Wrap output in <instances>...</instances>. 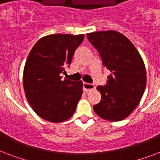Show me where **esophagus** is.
<instances>
[{
	"label": "esophagus",
	"mask_w": 160,
	"mask_h": 160,
	"mask_svg": "<svg viewBox=\"0 0 160 160\" xmlns=\"http://www.w3.org/2000/svg\"><path fill=\"white\" fill-rule=\"evenodd\" d=\"M83 89L85 90V92H88L90 90H92L95 89V85H92V84H89V83H83Z\"/></svg>",
	"instance_id": "obj_1"
}]
</instances>
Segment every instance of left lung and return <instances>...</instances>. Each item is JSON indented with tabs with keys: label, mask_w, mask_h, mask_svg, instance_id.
Listing matches in <instances>:
<instances>
[{
	"label": "left lung",
	"mask_w": 160,
	"mask_h": 160,
	"mask_svg": "<svg viewBox=\"0 0 160 160\" xmlns=\"http://www.w3.org/2000/svg\"><path fill=\"white\" fill-rule=\"evenodd\" d=\"M98 51L103 66L110 71L107 84L98 86L101 100L94 111L109 121H120L139 105L146 86V70L143 59L132 42L115 31L87 34Z\"/></svg>",
	"instance_id": "1"
}]
</instances>
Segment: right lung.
Wrapping results in <instances>:
<instances>
[{"label": "right lung", "mask_w": 160, "mask_h": 160, "mask_svg": "<svg viewBox=\"0 0 160 160\" xmlns=\"http://www.w3.org/2000/svg\"><path fill=\"white\" fill-rule=\"evenodd\" d=\"M84 35L55 34L39 40L29 54L23 72L26 97L33 110L53 123L68 119L75 113L83 92L82 81L74 82L60 74L70 67Z\"/></svg>", "instance_id": "obj_1"}]
</instances>
